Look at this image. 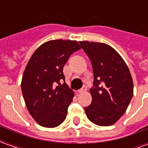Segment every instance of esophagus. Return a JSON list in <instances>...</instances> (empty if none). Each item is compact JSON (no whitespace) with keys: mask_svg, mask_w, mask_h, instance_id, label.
I'll return each mask as SVG.
<instances>
[{"mask_svg":"<svg viewBox=\"0 0 148 148\" xmlns=\"http://www.w3.org/2000/svg\"><path fill=\"white\" fill-rule=\"evenodd\" d=\"M86 89H87L86 86H84L82 87V89H80V90H77V92H78V93H84V92H86Z\"/></svg>","mask_w":148,"mask_h":148,"instance_id":"esophagus-1","label":"esophagus"}]
</instances>
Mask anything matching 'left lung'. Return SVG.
Returning <instances> with one entry per match:
<instances>
[{
    "mask_svg": "<svg viewBox=\"0 0 148 148\" xmlns=\"http://www.w3.org/2000/svg\"><path fill=\"white\" fill-rule=\"evenodd\" d=\"M93 67L92 103L85 108L87 117L99 126L115 124L123 116L133 96L129 69L117 51L106 43L80 41Z\"/></svg>",
    "mask_w": 148,
    "mask_h": 148,
    "instance_id": "obj_1",
    "label": "left lung"
}]
</instances>
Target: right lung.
<instances>
[{
	"label": "right lung",
	"mask_w": 148,
	"mask_h": 148,
	"mask_svg": "<svg viewBox=\"0 0 148 148\" xmlns=\"http://www.w3.org/2000/svg\"><path fill=\"white\" fill-rule=\"evenodd\" d=\"M81 47L75 40L56 39L42 43L27 62L21 81L27 109L42 127H55L66 117L74 91L65 82L63 66Z\"/></svg>",
	"instance_id": "obj_1"
}]
</instances>
